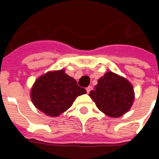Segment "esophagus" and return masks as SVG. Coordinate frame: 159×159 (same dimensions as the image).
I'll return each instance as SVG.
<instances>
[{
	"mask_svg": "<svg viewBox=\"0 0 159 159\" xmlns=\"http://www.w3.org/2000/svg\"><path fill=\"white\" fill-rule=\"evenodd\" d=\"M86 90H87V93H89V92L92 90V86H89V87H87V89H86Z\"/></svg>",
	"mask_w": 159,
	"mask_h": 159,
	"instance_id": "esophagus-1",
	"label": "esophagus"
}]
</instances>
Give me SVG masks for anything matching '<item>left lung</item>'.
<instances>
[{"label": "left lung", "instance_id": "obj_1", "mask_svg": "<svg viewBox=\"0 0 159 159\" xmlns=\"http://www.w3.org/2000/svg\"><path fill=\"white\" fill-rule=\"evenodd\" d=\"M100 111L111 117H120L130 109L134 100L133 86L125 78L112 72L98 80L89 94Z\"/></svg>", "mask_w": 159, "mask_h": 159}]
</instances>
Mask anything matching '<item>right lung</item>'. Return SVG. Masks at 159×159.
<instances>
[{"label": "right lung", "mask_w": 159, "mask_h": 159, "mask_svg": "<svg viewBox=\"0 0 159 159\" xmlns=\"http://www.w3.org/2000/svg\"><path fill=\"white\" fill-rule=\"evenodd\" d=\"M87 93L64 70L48 72L36 80L30 97L36 108L51 117L58 116L72 106L78 96Z\"/></svg>", "instance_id": "1"}]
</instances>
